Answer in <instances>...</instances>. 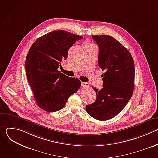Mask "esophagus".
<instances>
[{
	"mask_svg": "<svg viewBox=\"0 0 158 158\" xmlns=\"http://www.w3.org/2000/svg\"><path fill=\"white\" fill-rule=\"evenodd\" d=\"M81 86L83 87H87L89 86V83L87 82H81Z\"/></svg>",
	"mask_w": 158,
	"mask_h": 158,
	"instance_id": "esophagus-1",
	"label": "esophagus"
}]
</instances>
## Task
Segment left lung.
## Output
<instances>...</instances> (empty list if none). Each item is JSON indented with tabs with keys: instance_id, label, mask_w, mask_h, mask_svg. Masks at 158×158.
Here are the masks:
<instances>
[{
	"instance_id": "1",
	"label": "left lung",
	"mask_w": 158,
	"mask_h": 158,
	"mask_svg": "<svg viewBox=\"0 0 158 158\" xmlns=\"http://www.w3.org/2000/svg\"><path fill=\"white\" fill-rule=\"evenodd\" d=\"M99 46L98 65L105 73L102 88L96 91V101L87 105V113L96 119L106 121L115 117L131 98L134 87L135 68L129 51L118 40L107 35H93Z\"/></svg>"
}]
</instances>
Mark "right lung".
<instances>
[{
  "mask_svg": "<svg viewBox=\"0 0 158 158\" xmlns=\"http://www.w3.org/2000/svg\"><path fill=\"white\" fill-rule=\"evenodd\" d=\"M83 37L63 30L50 32L38 38L26 59V73L37 105L47 112L62 109L69 98L77 93L81 82L57 69L67 58L69 48Z\"/></svg>",
  "mask_w": 158,
  "mask_h": 158,
  "instance_id": "add662e5",
  "label": "right lung"
}]
</instances>
